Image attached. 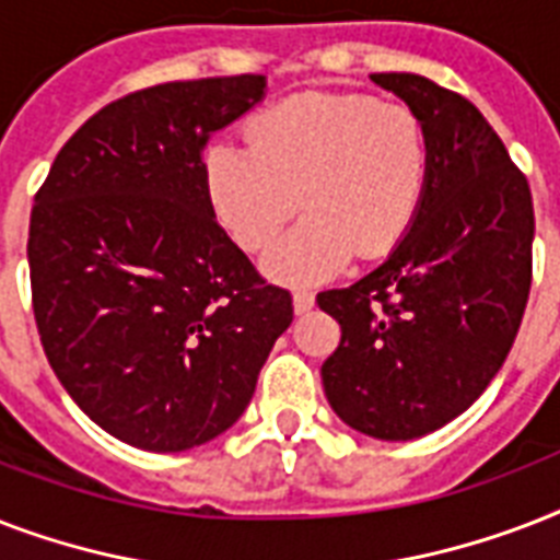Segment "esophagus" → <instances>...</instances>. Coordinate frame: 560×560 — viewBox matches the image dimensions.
I'll return each instance as SVG.
<instances>
[{"instance_id": "esophagus-1", "label": "esophagus", "mask_w": 560, "mask_h": 560, "mask_svg": "<svg viewBox=\"0 0 560 560\" xmlns=\"http://www.w3.org/2000/svg\"><path fill=\"white\" fill-rule=\"evenodd\" d=\"M311 307H314V293L311 290H296L293 293V311L296 314H307Z\"/></svg>"}]
</instances>
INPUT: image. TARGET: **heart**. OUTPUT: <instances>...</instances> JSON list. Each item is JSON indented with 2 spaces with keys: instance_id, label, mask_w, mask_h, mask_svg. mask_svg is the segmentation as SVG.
<instances>
[{
  "instance_id": "b5f03b06",
  "label": "heart",
  "mask_w": 560,
  "mask_h": 560,
  "mask_svg": "<svg viewBox=\"0 0 560 560\" xmlns=\"http://www.w3.org/2000/svg\"><path fill=\"white\" fill-rule=\"evenodd\" d=\"M249 148L206 151L211 209L246 253H264L296 214V232L267 258L281 281H319L349 261L377 258L412 226L430 139L416 109L354 92H305L246 125Z\"/></svg>"
}]
</instances>
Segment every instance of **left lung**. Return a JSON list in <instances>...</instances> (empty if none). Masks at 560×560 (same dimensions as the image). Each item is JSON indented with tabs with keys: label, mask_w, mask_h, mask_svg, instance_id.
Returning a JSON list of instances; mask_svg holds the SVG:
<instances>
[{
	"label": "left lung",
	"mask_w": 560,
	"mask_h": 560,
	"mask_svg": "<svg viewBox=\"0 0 560 560\" xmlns=\"http://www.w3.org/2000/svg\"><path fill=\"white\" fill-rule=\"evenodd\" d=\"M372 81L424 121L430 179L389 258L316 296L342 331L323 386L351 430L409 442L462 416L509 358L532 288L535 209L526 177L468 98L421 74Z\"/></svg>",
	"instance_id": "8db88e82"
}]
</instances>
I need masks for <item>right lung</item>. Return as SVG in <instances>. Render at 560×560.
I'll use <instances>...</instances> for the list:
<instances>
[{
	"label": "right lung",
	"mask_w": 560,
	"mask_h": 560,
	"mask_svg": "<svg viewBox=\"0 0 560 560\" xmlns=\"http://www.w3.org/2000/svg\"><path fill=\"white\" fill-rule=\"evenodd\" d=\"M264 74L160 83L98 109L34 197L31 299L57 381L121 442L179 453L244 416L293 323L220 229L202 151Z\"/></svg>",
	"instance_id": "1"
}]
</instances>
